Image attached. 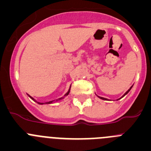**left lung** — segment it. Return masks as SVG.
Segmentation results:
<instances>
[{
	"label": "left lung",
	"instance_id": "obj_1",
	"mask_svg": "<svg viewBox=\"0 0 151 151\" xmlns=\"http://www.w3.org/2000/svg\"><path fill=\"white\" fill-rule=\"evenodd\" d=\"M132 87V86L131 87H130V88H129V89H128V91H127V92H126V93H125V94H124V95H123V96H122V97H121V98L124 97V96H126V94H127V93H128V92H129V91H130V90H131ZM99 98H100V99H103V100H108V99H105V98H103V97H99ZM121 98H120V99H121ZM119 99H117V100H119Z\"/></svg>",
	"mask_w": 151,
	"mask_h": 151
}]
</instances>
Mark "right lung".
Listing matches in <instances>:
<instances>
[{"label": "right lung", "instance_id": "add662e5", "mask_svg": "<svg viewBox=\"0 0 151 151\" xmlns=\"http://www.w3.org/2000/svg\"><path fill=\"white\" fill-rule=\"evenodd\" d=\"M70 89H69L68 92L67 93H66V94L65 95V96H67L69 94V92H70ZM29 96V97L31 98V99H33V100H35V99H34L33 98H32V97H31V96ZM64 99V97H62V98H60V99H58V100H61V99ZM52 102H53V101H49V102H46L45 104H52ZM37 103H38L39 104H43V103H40V102H37Z\"/></svg>", "mask_w": 151, "mask_h": 151}]
</instances>
